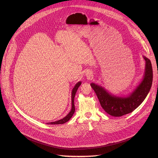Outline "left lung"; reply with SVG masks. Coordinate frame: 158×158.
<instances>
[{
    "label": "left lung",
    "instance_id": "8db88e82",
    "mask_svg": "<svg viewBox=\"0 0 158 158\" xmlns=\"http://www.w3.org/2000/svg\"><path fill=\"white\" fill-rule=\"evenodd\" d=\"M145 72L143 79L136 88L127 97H117L110 94L102 86L91 83L103 110L113 117H121L133 111L143 102L150 91L153 79L152 64L150 60L143 56Z\"/></svg>",
    "mask_w": 158,
    "mask_h": 158
}]
</instances>
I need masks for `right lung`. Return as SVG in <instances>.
<instances>
[{
  "label": "right lung",
  "instance_id": "right-lung-1",
  "mask_svg": "<svg viewBox=\"0 0 158 158\" xmlns=\"http://www.w3.org/2000/svg\"><path fill=\"white\" fill-rule=\"evenodd\" d=\"M81 85V82L79 81L75 85L74 88H73L72 91V109H71V111L69 112V113L65 117H64L63 118L61 119V120H59L57 121H56V122H49V123H47V124H62V123H64L65 122H68L73 116L74 112H75V106H74V97H75V95H76V92L77 90L78 89V88L80 86V85Z\"/></svg>",
  "mask_w": 158,
  "mask_h": 158
}]
</instances>
